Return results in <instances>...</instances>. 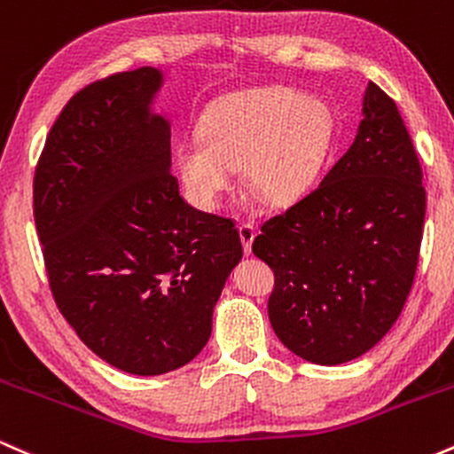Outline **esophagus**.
I'll return each instance as SVG.
<instances>
[{
    "label": "esophagus",
    "mask_w": 454,
    "mask_h": 454,
    "mask_svg": "<svg viewBox=\"0 0 454 454\" xmlns=\"http://www.w3.org/2000/svg\"><path fill=\"white\" fill-rule=\"evenodd\" d=\"M239 237H241L243 252L249 256V254H252L254 237H256V228H254L252 223H239Z\"/></svg>",
    "instance_id": "1"
}]
</instances>
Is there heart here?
<instances>
[{"label":"heart","instance_id":"b5f03b06","mask_svg":"<svg viewBox=\"0 0 454 454\" xmlns=\"http://www.w3.org/2000/svg\"><path fill=\"white\" fill-rule=\"evenodd\" d=\"M202 137L175 149L185 194L213 209L243 164L245 185L273 207L303 200L317 185L335 138V117L317 98L286 90L232 91L202 114Z\"/></svg>","mask_w":454,"mask_h":454}]
</instances>
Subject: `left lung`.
Returning <instances> with one entry per match:
<instances>
[{
    "instance_id": "1",
    "label": "left lung",
    "mask_w": 454,
    "mask_h": 454,
    "mask_svg": "<svg viewBox=\"0 0 454 454\" xmlns=\"http://www.w3.org/2000/svg\"><path fill=\"white\" fill-rule=\"evenodd\" d=\"M423 222L419 155L397 104L369 82L350 149L254 239L275 273L269 320L279 341L314 364L372 350L414 284Z\"/></svg>"
}]
</instances>
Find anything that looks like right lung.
Instances as JSON below:
<instances>
[{
    "mask_svg": "<svg viewBox=\"0 0 454 454\" xmlns=\"http://www.w3.org/2000/svg\"><path fill=\"white\" fill-rule=\"evenodd\" d=\"M164 72L85 87L51 128L34 217L55 303L82 343L134 376L184 367L211 337L213 307L243 256L226 217L190 207L170 175Z\"/></svg>",
    "mask_w": 454,
    "mask_h": 454,
    "instance_id": "add662e5",
    "label": "right lung"
}]
</instances>
